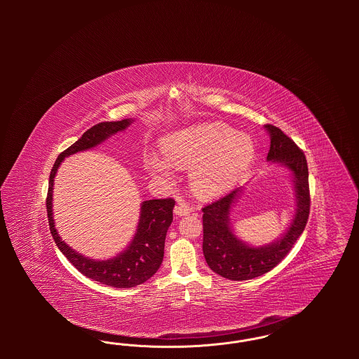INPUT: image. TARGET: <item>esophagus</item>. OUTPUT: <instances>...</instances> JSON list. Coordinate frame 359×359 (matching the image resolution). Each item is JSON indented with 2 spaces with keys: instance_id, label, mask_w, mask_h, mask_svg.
I'll use <instances>...</instances> for the list:
<instances>
[{
  "instance_id": "obj_1",
  "label": "esophagus",
  "mask_w": 359,
  "mask_h": 359,
  "mask_svg": "<svg viewBox=\"0 0 359 359\" xmlns=\"http://www.w3.org/2000/svg\"><path fill=\"white\" fill-rule=\"evenodd\" d=\"M173 211H175V214L179 215V217H184V215H188V214L191 212V207L186 205V203H177V205H175Z\"/></svg>"
}]
</instances>
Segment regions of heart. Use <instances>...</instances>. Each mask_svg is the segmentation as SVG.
<instances>
[{
    "label": "heart",
    "instance_id": "heart-1",
    "mask_svg": "<svg viewBox=\"0 0 359 359\" xmlns=\"http://www.w3.org/2000/svg\"><path fill=\"white\" fill-rule=\"evenodd\" d=\"M165 157L151 154L148 170L165 180L173 167L189 171V184L201 196H215L237 184L252 165L256 145L252 137L229 125L214 122L194 125L172 133L163 142Z\"/></svg>",
    "mask_w": 359,
    "mask_h": 359
}]
</instances>
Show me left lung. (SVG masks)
Returning <instances> with one entry per match:
<instances>
[{
	"label": "left lung",
	"instance_id": "8db88e82",
	"mask_svg": "<svg viewBox=\"0 0 359 359\" xmlns=\"http://www.w3.org/2000/svg\"><path fill=\"white\" fill-rule=\"evenodd\" d=\"M271 137L268 161L278 163L292 172L296 212L281 238L264 246H249L233 233L230 210L238 199L241 188L230 191L221 199L205 205L203 211V255L210 269L233 281L250 280L272 271L290 253L304 231L309 215L308 165L304 152L273 125H265Z\"/></svg>",
	"mask_w": 359,
	"mask_h": 359
}]
</instances>
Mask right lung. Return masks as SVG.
Wrapping results in <instances>:
<instances>
[{"label":"right lung","mask_w":359,"mask_h":359,"mask_svg":"<svg viewBox=\"0 0 359 359\" xmlns=\"http://www.w3.org/2000/svg\"><path fill=\"white\" fill-rule=\"evenodd\" d=\"M132 122L133 120L126 118L97 123L85 132L82 137L65 152L59 154L50 175V184L46 203L50 230L59 250L67 257L69 262L81 273L85 274L86 277L114 288H133L149 280L157 272L164 257L167 230L171 226L173 219L172 210L175 207V201L172 198H168L142 202L136 234L129 243V246L123 252H121L120 255L110 259L98 261L79 255L59 237L52 217V191L55 175L65 157L91 149L102 144L109 137L125 130Z\"/></svg>","instance_id":"obj_1"}]
</instances>
